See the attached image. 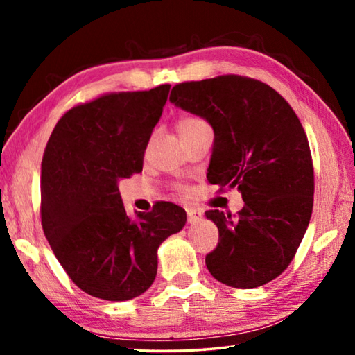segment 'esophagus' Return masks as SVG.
<instances>
[{"label": "esophagus", "instance_id": "1", "mask_svg": "<svg viewBox=\"0 0 355 355\" xmlns=\"http://www.w3.org/2000/svg\"><path fill=\"white\" fill-rule=\"evenodd\" d=\"M186 214H188L189 224H196V222L202 218V211L196 208H186Z\"/></svg>", "mask_w": 355, "mask_h": 355}]
</instances>
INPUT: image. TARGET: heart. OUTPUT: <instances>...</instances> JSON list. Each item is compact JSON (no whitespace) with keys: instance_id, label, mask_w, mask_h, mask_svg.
Returning <instances> with one entry per match:
<instances>
[{"instance_id":"b5f03b06","label":"heart","mask_w":355,"mask_h":355,"mask_svg":"<svg viewBox=\"0 0 355 355\" xmlns=\"http://www.w3.org/2000/svg\"><path fill=\"white\" fill-rule=\"evenodd\" d=\"M203 128H208V123L199 117H183L177 122V131L180 137L192 135L196 133V131L203 130Z\"/></svg>"}]
</instances>
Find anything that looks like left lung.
Listing matches in <instances>:
<instances>
[{"mask_svg": "<svg viewBox=\"0 0 355 355\" xmlns=\"http://www.w3.org/2000/svg\"><path fill=\"white\" fill-rule=\"evenodd\" d=\"M173 105L205 119L214 131L207 178L236 188V218L209 209L219 243L205 258L216 280L261 286L285 271L307 232L315 177L310 147L296 112L272 87L238 75L177 84Z\"/></svg>", "mask_w": 355, "mask_h": 355, "instance_id": "left-lung-1", "label": "left lung"}]
</instances>
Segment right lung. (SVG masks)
I'll return each instance as SVG.
<instances>
[{"label":"right lung","mask_w":355,"mask_h":355,"mask_svg":"<svg viewBox=\"0 0 355 355\" xmlns=\"http://www.w3.org/2000/svg\"><path fill=\"white\" fill-rule=\"evenodd\" d=\"M169 89L101 95L65 112L48 139L42 227L69 277L94 297L117 302L146 293L161 243L186 224L184 209L169 202L131 219L119 192L120 180L142 172Z\"/></svg>","instance_id":"right-lung-1"}]
</instances>
